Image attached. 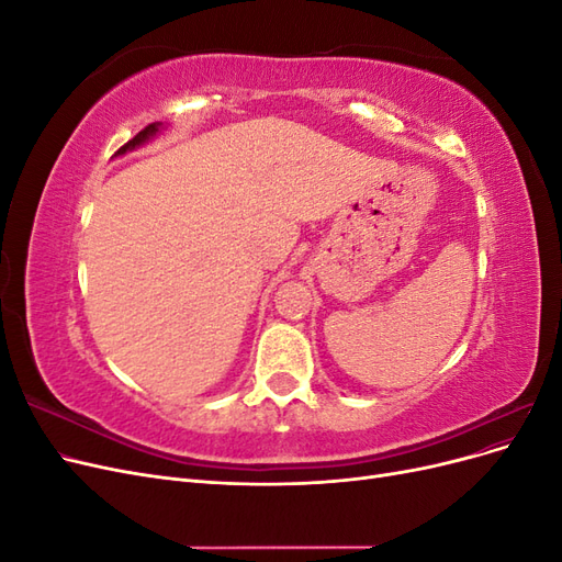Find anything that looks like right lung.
<instances>
[{"mask_svg": "<svg viewBox=\"0 0 562 562\" xmlns=\"http://www.w3.org/2000/svg\"><path fill=\"white\" fill-rule=\"evenodd\" d=\"M159 131V124H149V126H145L138 135H135V138H131L124 147H119L116 149V155H124V151H128V149H133V147H138V145H143L149 135H155Z\"/></svg>", "mask_w": 562, "mask_h": 562, "instance_id": "1", "label": "right lung"}]
</instances>
